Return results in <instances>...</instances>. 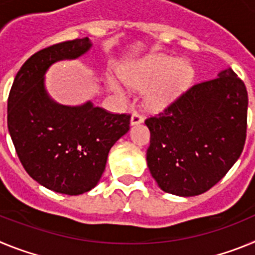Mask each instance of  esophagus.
<instances>
[{"label":"esophagus","mask_w":255,"mask_h":255,"mask_svg":"<svg viewBox=\"0 0 255 255\" xmlns=\"http://www.w3.org/2000/svg\"><path fill=\"white\" fill-rule=\"evenodd\" d=\"M144 121L143 116L139 114H132L131 115V119H130V125L134 126V125H139V124H141Z\"/></svg>","instance_id":"34e87169"}]
</instances>
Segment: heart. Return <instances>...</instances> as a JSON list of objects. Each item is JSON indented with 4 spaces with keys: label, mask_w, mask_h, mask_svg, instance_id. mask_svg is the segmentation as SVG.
I'll return each mask as SVG.
<instances>
[{
    "label": "heart",
    "mask_w": 255,
    "mask_h": 255,
    "mask_svg": "<svg viewBox=\"0 0 255 255\" xmlns=\"http://www.w3.org/2000/svg\"><path fill=\"white\" fill-rule=\"evenodd\" d=\"M194 69L189 62L173 56L158 55L141 60L121 71V78L132 89L144 91V102L152 111H162L186 91L194 79ZM108 83L121 101L129 100V93L116 79Z\"/></svg>",
    "instance_id": "1"
}]
</instances>
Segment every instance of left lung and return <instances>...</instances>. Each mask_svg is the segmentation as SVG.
<instances>
[{"label":"left lung","mask_w":255,"mask_h":255,"mask_svg":"<svg viewBox=\"0 0 255 255\" xmlns=\"http://www.w3.org/2000/svg\"><path fill=\"white\" fill-rule=\"evenodd\" d=\"M247 114V88L227 67L147 119V163L159 188L194 197L216 185L242 154Z\"/></svg>","instance_id":"obj_1"}]
</instances>
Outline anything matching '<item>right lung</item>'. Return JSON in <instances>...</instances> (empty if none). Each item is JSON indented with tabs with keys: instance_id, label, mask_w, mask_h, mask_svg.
Here are the masks:
<instances>
[{
	"instance_id": "add662e5",
	"label": "right lung",
	"mask_w": 255,
	"mask_h": 255,
	"mask_svg": "<svg viewBox=\"0 0 255 255\" xmlns=\"http://www.w3.org/2000/svg\"><path fill=\"white\" fill-rule=\"evenodd\" d=\"M92 48L89 38L53 44L20 67L7 101V128L29 176L56 193L79 195L98 184L108 152L130 129V115H115L91 101L60 105L44 75L52 65L75 60Z\"/></svg>"
}]
</instances>
